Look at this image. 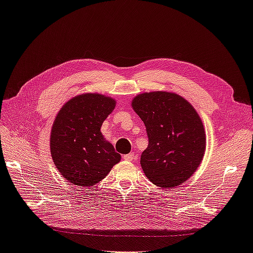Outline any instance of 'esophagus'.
Listing matches in <instances>:
<instances>
[{"mask_svg":"<svg viewBox=\"0 0 253 253\" xmlns=\"http://www.w3.org/2000/svg\"><path fill=\"white\" fill-rule=\"evenodd\" d=\"M124 160L127 161V162H134L136 160L134 153H129V154H126L124 155Z\"/></svg>","mask_w":253,"mask_h":253,"instance_id":"esophagus-1","label":"esophagus"}]
</instances>
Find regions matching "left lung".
<instances>
[{
    "instance_id": "left-lung-1",
    "label": "left lung",
    "mask_w": 253,
    "mask_h": 253,
    "mask_svg": "<svg viewBox=\"0 0 253 253\" xmlns=\"http://www.w3.org/2000/svg\"><path fill=\"white\" fill-rule=\"evenodd\" d=\"M132 107L146 126L149 145L140 156L146 176L162 188L179 186L203 160L207 136L199 114L180 94L143 92Z\"/></svg>"
}]
</instances>
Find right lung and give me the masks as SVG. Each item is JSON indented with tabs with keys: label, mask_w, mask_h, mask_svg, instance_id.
Masks as SVG:
<instances>
[{
	"label": "right lung",
	"mask_w": 253,
	"mask_h": 253,
	"mask_svg": "<svg viewBox=\"0 0 253 253\" xmlns=\"http://www.w3.org/2000/svg\"><path fill=\"white\" fill-rule=\"evenodd\" d=\"M115 106V99L108 95L87 92L67 101L56 115L50 136L51 156L69 183L92 186L120 162L121 155L101 133Z\"/></svg>",
	"instance_id": "1"
}]
</instances>
